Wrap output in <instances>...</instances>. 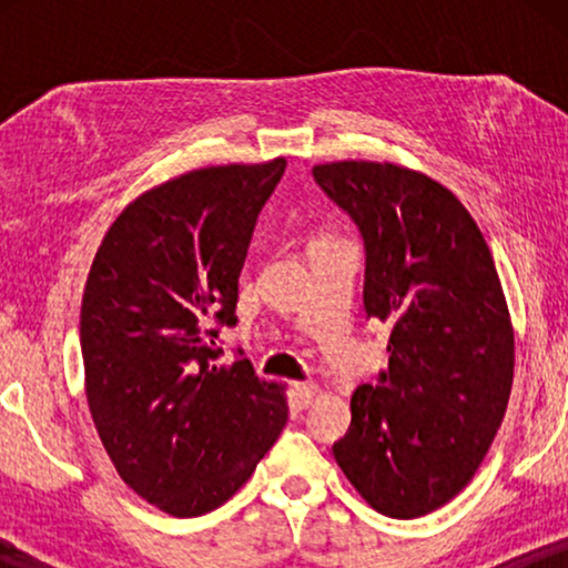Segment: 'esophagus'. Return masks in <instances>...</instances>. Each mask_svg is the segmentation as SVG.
<instances>
[{"label":"esophagus","instance_id":"obj_1","mask_svg":"<svg viewBox=\"0 0 568 568\" xmlns=\"http://www.w3.org/2000/svg\"><path fill=\"white\" fill-rule=\"evenodd\" d=\"M321 393V387H317L315 383H294V387H292V395H294V403H297V406H310V403L315 400V395Z\"/></svg>","mask_w":568,"mask_h":568}]
</instances>
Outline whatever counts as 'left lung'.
I'll list each match as a JSON object with an SVG mask.
<instances>
[{
  "mask_svg": "<svg viewBox=\"0 0 568 568\" xmlns=\"http://www.w3.org/2000/svg\"><path fill=\"white\" fill-rule=\"evenodd\" d=\"M313 175L359 224L364 310L390 325L383 385L356 387L333 455L379 515L424 517L470 484L507 414L515 328L494 255L460 199L426 173L338 160Z\"/></svg>",
  "mask_w": 568,
  "mask_h": 568,
  "instance_id": "1",
  "label": "left lung"
}]
</instances>
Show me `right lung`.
<instances>
[{
    "label": "right lung",
    "instance_id": "1",
    "mask_svg": "<svg viewBox=\"0 0 568 568\" xmlns=\"http://www.w3.org/2000/svg\"><path fill=\"white\" fill-rule=\"evenodd\" d=\"M284 158L181 173L126 204L82 294L92 424L131 491L173 517L222 507L290 418L286 387L247 359L216 364L237 278Z\"/></svg>",
    "mask_w": 568,
    "mask_h": 568
}]
</instances>
